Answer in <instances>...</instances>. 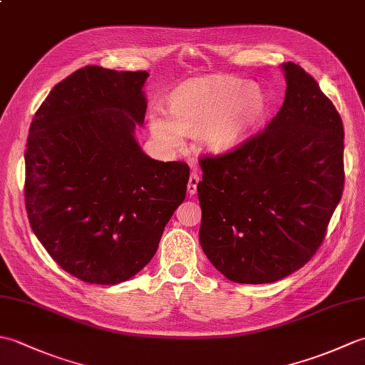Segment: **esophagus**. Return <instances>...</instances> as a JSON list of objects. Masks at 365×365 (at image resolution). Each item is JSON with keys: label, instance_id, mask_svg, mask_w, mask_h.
Instances as JSON below:
<instances>
[{"label": "esophagus", "instance_id": "obj_1", "mask_svg": "<svg viewBox=\"0 0 365 365\" xmlns=\"http://www.w3.org/2000/svg\"><path fill=\"white\" fill-rule=\"evenodd\" d=\"M199 175H197V173H191V175H190V180H188V195L190 196H192V195H196L197 192V185H199Z\"/></svg>", "mask_w": 365, "mask_h": 365}]
</instances>
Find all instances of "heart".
Instances as JSON below:
<instances>
[{"mask_svg":"<svg viewBox=\"0 0 365 365\" xmlns=\"http://www.w3.org/2000/svg\"><path fill=\"white\" fill-rule=\"evenodd\" d=\"M170 115L153 111L152 136L177 147L185 133L199 135L208 152L237 150L257 133L269 114V98L251 81L234 76H208L192 81L170 100Z\"/></svg>","mask_w":365,"mask_h":365,"instance_id":"obj_1","label":"heart"}]
</instances>
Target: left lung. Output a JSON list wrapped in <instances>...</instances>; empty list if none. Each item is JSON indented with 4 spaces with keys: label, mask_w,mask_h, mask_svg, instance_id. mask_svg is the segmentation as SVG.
<instances>
[{
    "label": "left lung",
    "mask_w": 365,
    "mask_h": 365,
    "mask_svg": "<svg viewBox=\"0 0 365 365\" xmlns=\"http://www.w3.org/2000/svg\"><path fill=\"white\" fill-rule=\"evenodd\" d=\"M285 98L267 128L230 153L202 157L199 242L238 284H268L304 267L344 191V123L298 64H282Z\"/></svg>",
    "instance_id": "1"
}]
</instances>
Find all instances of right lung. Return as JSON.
Instances as JSON below:
<instances>
[{
    "mask_svg": "<svg viewBox=\"0 0 365 365\" xmlns=\"http://www.w3.org/2000/svg\"><path fill=\"white\" fill-rule=\"evenodd\" d=\"M147 76L86 66L51 89L31 122V229L84 282L114 285L139 273L187 195L188 165L153 160L135 139Z\"/></svg>",
    "mask_w": 365,
    "mask_h": 365,
    "instance_id": "obj_1",
    "label": "right lung"
}]
</instances>
